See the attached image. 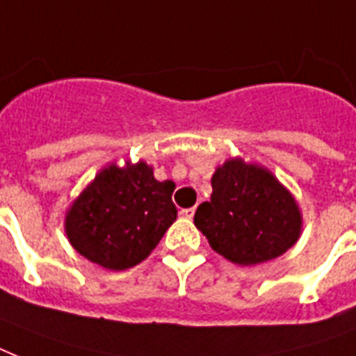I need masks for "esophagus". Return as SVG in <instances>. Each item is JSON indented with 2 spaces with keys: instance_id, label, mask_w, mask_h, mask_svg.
Wrapping results in <instances>:
<instances>
[{
  "instance_id": "1",
  "label": "esophagus",
  "mask_w": 356,
  "mask_h": 356,
  "mask_svg": "<svg viewBox=\"0 0 356 356\" xmlns=\"http://www.w3.org/2000/svg\"><path fill=\"white\" fill-rule=\"evenodd\" d=\"M194 212H195L194 207H190V209H183L179 214H181L183 218H186V220H190V218H194Z\"/></svg>"
}]
</instances>
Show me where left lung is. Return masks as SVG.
<instances>
[{"label":"left lung","mask_w":356,"mask_h":356,"mask_svg":"<svg viewBox=\"0 0 356 356\" xmlns=\"http://www.w3.org/2000/svg\"><path fill=\"white\" fill-rule=\"evenodd\" d=\"M195 227L216 253L240 266L277 259L298 242L301 214L292 194L264 168L227 161L212 175L211 201Z\"/></svg>","instance_id":"left-lung-1"}]
</instances>
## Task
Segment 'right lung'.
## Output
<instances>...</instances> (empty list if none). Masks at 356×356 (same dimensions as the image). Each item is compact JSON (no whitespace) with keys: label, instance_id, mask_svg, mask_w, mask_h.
I'll return each mask as SVG.
<instances>
[{"label":"right lung","instance_id":"1","mask_svg":"<svg viewBox=\"0 0 356 356\" xmlns=\"http://www.w3.org/2000/svg\"><path fill=\"white\" fill-rule=\"evenodd\" d=\"M172 181H156L145 162L103 170L66 214L70 243L107 270H127L156 248L177 209Z\"/></svg>","mask_w":356,"mask_h":356}]
</instances>
